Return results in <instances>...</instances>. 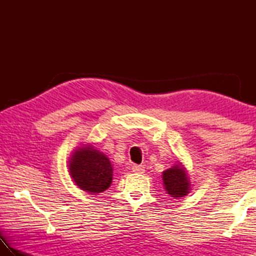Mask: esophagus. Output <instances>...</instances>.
<instances>
[{"mask_svg":"<svg viewBox=\"0 0 256 256\" xmlns=\"http://www.w3.org/2000/svg\"><path fill=\"white\" fill-rule=\"evenodd\" d=\"M132 170L134 172H138V174H142V172H144V166H142V165H133L132 166Z\"/></svg>","mask_w":256,"mask_h":256,"instance_id":"obj_1","label":"esophagus"}]
</instances>
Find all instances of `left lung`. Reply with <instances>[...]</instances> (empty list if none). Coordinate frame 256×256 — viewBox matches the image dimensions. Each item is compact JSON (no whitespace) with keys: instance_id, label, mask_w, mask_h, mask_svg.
<instances>
[{"instance_id":"1","label":"left lung","mask_w":256,"mask_h":256,"mask_svg":"<svg viewBox=\"0 0 256 256\" xmlns=\"http://www.w3.org/2000/svg\"><path fill=\"white\" fill-rule=\"evenodd\" d=\"M162 182L167 194L175 199L184 197L190 190V182L187 172L180 162L162 172Z\"/></svg>"}]
</instances>
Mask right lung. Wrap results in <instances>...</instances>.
Returning <instances> with one entry per match:
<instances>
[{
    "instance_id": "1",
    "label": "right lung",
    "mask_w": 256,
    "mask_h": 256,
    "mask_svg": "<svg viewBox=\"0 0 256 256\" xmlns=\"http://www.w3.org/2000/svg\"><path fill=\"white\" fill-rule=\"evenodd\" d=\"M69 172L80 189L96 194L110 187L113 168L106 155L89 145L74 152L69 160Z\"/></svg>"
}]
</instances>
